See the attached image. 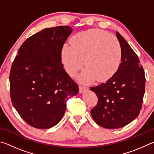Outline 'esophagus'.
Masks as SVG:
<instances>
[{"label": "esophagus", "instance_id": "34e87169", "mask_svg": "<svg viewBox=\"0 0 154 154\" xmlns=\"http://www.w3.org/2000/svg\"><path fill=\"white\" fill-rule=\"evenodd\" d=\"M79 92L80 93H82L83 92H85V91H86L88 90V87H85V86H82V85H79Z\"/></svg>", "mask_w": 154, "mask_h": 154}]
</instances>
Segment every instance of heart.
Instances as JSON below:
<instances>
[{"instance_id": "b5f03b06", "label": "heart", "mask_w": 154, "mask_h": 154, "mask_svg": "<svg viewBox=\"0 0 154 154\" xmlns=\"http://www.w3.org/2000/svg\"><path fill=\"white\" fill-rule=\"evenodd\" d=\"M64 45L62 59L65 69L75 76L84 64L86 68L78 77L81 82L89 83L97 80L106 82L113 76L120 66L122 49L116 36L100 29L79 32Z\"/></svg>"}]
</instances>
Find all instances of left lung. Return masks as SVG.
<instances>
[{"instance_id": "8db88e82", "label": "left lung", "mask_w": 154, "mask_h": 154, "mask_svg": "<svg viewBox=\"0 0 154 154\" xmlns=\"http://www.w3.org/2000/svg\"><path fill=\"white\" fill-rule=\"evenodd\" d=\"M116 35L122 49L120 66L106 83L90 88L98 98L91 115L96 124L107 129L124 127L139 116L145 88L139 58L123 36L118 32Z\"/></svg>"}]
</instances>
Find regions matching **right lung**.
<instances>
[{
	"instance_id": "add662e5",
	"label": "right lung",
	"mask_w": 154,
	"mask_h": 154,
	"mask_svg": "<svg viewBox=\"0 0 154 154\" xmlns=\"http://www.w3.org/2000/svg\"><path fill=\"white\" fill-rule=\"evenodd\" d=\"M72 31L68 26L42 30L23 43L13 62L9 75L12 104L21 118L36 128L58 124L68 99L79 92L61 62L62 48Z\"/></svg>"
}]
</instances>
